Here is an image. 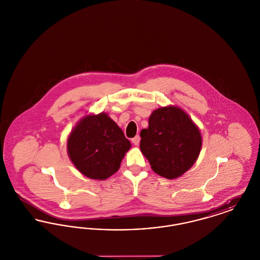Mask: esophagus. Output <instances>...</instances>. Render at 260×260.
<instances>
[{"mask_svg": "<svg viewBox=\"0 0 260 260\" xmlns=\"http://www.w3.org/2000/svg\"><path fill=\"white\" fill-rule=\"evenodd\" d=\"M132 141H133V143L135 144V145H138L139 144V142H140V136H136L132 139Z\"/></svg>", "mask_w": 260, "mask_h": 260, "instance_id": "1", "label": "esophagus"}]
</instances>
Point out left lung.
Returning a JSON list of instances; mask_svg holds the SVG:
<instances>
[{
	"label": "left lung",
	"mask_w": 260,
	"mask_h": 260,
	"mask_svg": "<svg viewBox=\"0 0 260 260\" xmlns=\"http://www.w3.org/2000/svg\"><path fill=\"white\" fill-rule=\"evenodd\" d=\"M140 137V150L151 169L168 179L178 178L192 168L203 143L198 125L174 105L152 112Z\"/></svg>",
	"instance_id": "obj_1"
}]
</instances>
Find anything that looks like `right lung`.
<instances>
[{"mask_svg": "<svg viewBox=\"0 0 260 260\" xmlns=\"http://www.w3.org/2000/svg\"><path fill=\"white\" fill-rule=\"evenodd\" d=\"M131 142L107 113L84 116L67 138V154L90 179L105 180L118 172Z\"/></svg>", "mask_w": 260, "mask_h": 260, "instance_id": "add662e5", "label": "right lung"}]
</instances>
